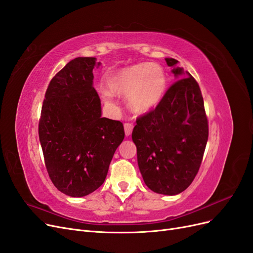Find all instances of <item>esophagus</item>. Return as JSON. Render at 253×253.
I'll list each match as a JSON object with an SVG mask.
<instances>
[{"label": "esophagus", "mask_w": 253, "mask_h": 253, "mask_svg": "<svg viewBox=\"0 0 253 253\" xmlns=\"http://www.w3.org/2000/svg\"><path fill=\"white\" fill-rule=\"evenodd\" d=\"M124 126H125V133H126V136H129L130 134H132V132H133V127H134V126H133L132 124L126 123V124L124 125Z\"/></svg>", "instance_id": "34e87169"}]
</instances>
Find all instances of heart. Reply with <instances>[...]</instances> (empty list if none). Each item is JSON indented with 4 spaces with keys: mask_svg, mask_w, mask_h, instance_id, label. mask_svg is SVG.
<instances>
[{
    "mask_svg": "<svg viewBox=\"0 0 253 253\" xmlns=\"http://www.w3.org/2000/svg\"><path fill=\"white\" fill-rule=\"evenodd\" d=\"M111 93L127 96V106L136 114L153 110L161 100L165 89L162 68L156 64L137 65L120 71L109 78ZM104 90V100L112 102V94Z\"/></svg>",
    "mask_w": 253,
    "mask_h": 253,
    "instance_id": "obj_1",
    "label": "heart"
}]
</instances>
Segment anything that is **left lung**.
I'll return each instance as SVG.
<instances>
[{
    "label": "left lung",
    "mask_w": 253,
    "mask_h": 253,
    "mask_svg": "<svg viewBox=\"0 0 253 253\" xmlns=\"http://www.w3.org/2000/svg\"><path fill=\"white\" fill-rule=\"evenodd\" d=\"M165 60L169 67L178 63L175 58ZM172 73L179 80L154 110L136 119L132 133L146 186L169 196L178 195L191 184L208 140V120L197 81L179 67Z\"/></svg>",
    "instance_id": "1"
}]
</instances>
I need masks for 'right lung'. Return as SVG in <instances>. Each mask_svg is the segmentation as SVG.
I'll return each instance as SVG.
<instances>
[{"label": "right lung", "mask_w": 253, "mask_h": 253, "mask_svg": "<svg viewBox=\"0 0 253 253\" xmlns=\"http://www.w3.org/2000/svg\"><path fill=\"white\" fill-rule=\"evenodd\" d=\"M95 65V57L69 62L51 80L41 112L39 136L48 175L70 197L86 196L102 184L125 138L123 123L101 117Z\"/></svg>", "instance_id": "add662e5"}]
</instances>
